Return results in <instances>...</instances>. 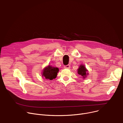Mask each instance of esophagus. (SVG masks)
Segmentation results:
<instances>
[{
  "mask_svg": "<svg viewBox=\"0 0 123 123\" xmlns=\"http://www.w3.org/2000/svg\"><path fill=\"white\" fill-rule=\"evenodd\" d=\"M64 68H65V69H70V66L69 65L64 66Z\"/></svg>",
  "mask_w": 123,
  "mask_h": 123,
  "instance_id": "esophagus-1",
  "label": "esophagus"
}]
</instances>
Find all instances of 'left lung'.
<instances>
[{"mask_svg": "<svg viewBox=\"0 0 123 123\" xmlns=\"http://www.w3.org/2000/svg\"><path fill=\"white\" fill-rule=\"evenodd\" d=\"M77 73L80 74L83 79H85L87 77V75L89 74L88 73V70L86 68L84 65L81 64L80 65L79 69H77Z\"/></svg>", "mask_w": 123, "mask_h": 123, "instance_id": "left-lung-1", "label": "left lung"}]
</instances>
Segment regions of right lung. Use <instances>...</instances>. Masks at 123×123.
I'll return each mask as SVG.
<instances>
[{"mask_svg": "<svg viewBox=\"0 0 123 123\" xmlns=\"http://www.w3.org/2000/svg\"><path fill=\"white\" fill-rule=\"evenodd\" d=\"M59 69L56 67H53L50 65H48L44 68L42 71V76L46 79L52 80L57 76Z\"/></svg>", "mask_w": 123, "mask_h": 123, "instance_id": "add662e5", "label": "right lung"}]
</instances>
